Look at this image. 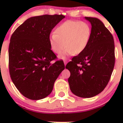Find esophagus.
Returning a JSON list of instances; mask_svg holds the SVG:
<instances>
[{
	"label": "esophagus",
	"instance_id": "34e87169",
	"mask_svg": "<svg viewBox=\"0 0 123 123\" xmlns=\"http://www.w3.org/2000/svg\"><path fill=\"white\" fill-rule=\"evenodd\" d=\"M66 63H67V61H64V64H65V66L66 65Z\"/></svg>",
	"mask_w": 123,
	"mask_h": 123
}]
</instances>
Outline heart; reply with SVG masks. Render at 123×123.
Here are the masks:
<instances>
[{
  "instance_id": "b5f03b06",
  "label": "heart",
  "mask_w": 123,
  "mask_h": 123,
  "mask_svg": "<svg viewBox=\"0 0 123 123\" xmlns=\"http://www.w3.org/2000/svg\"><path fill=\"white\" fill-rule=\"evenodd\" d=\"M91 36V28L88 22L81 21L68 20L57 28L55 33L50 35L49 43L52 51L60 54L65 47V51L60 58L79 54L86 49Z\"/></svg>"
}]
</instances>
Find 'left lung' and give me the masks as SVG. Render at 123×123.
<instances>
[{"label": "left lung", "instance_id": "8db88e82", "mask_svg": "<svg viewBox=\"0 0 123 123\" xmlns=\"http://www.w3.org/2000/svg\"><path fill=\"white\" fill-rule=\"evenodd\" d=\"M85 18L91 24V36L82 53L73 57L66 68L72 93L81 98H91L101 93L111 79L115 62V43L110 31L97 18Z\"/></svg>", "mask_w": 123, "mask_h": 123}]
</instances>
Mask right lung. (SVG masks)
<instances>
[{
	"instance_id": "right-lung-1",
	"label": "right lung",
	"mask_w": 123,
	"mask_h": 123,
	"mask_svg": "<svg viewBox=\"0 0 123 123\" xmlns=\"http://www.w3.org/2000/svg\"><path fill=\"white\" fill-rule=\"evenodd\" d=\"M64 18L62 14L32 17L12 35L8 48L10 75L26 98L39 100L47 97L65 69L62 60L51 62L57 57L49 43L52 29Z\"/></svg>"
}]
</instances>
